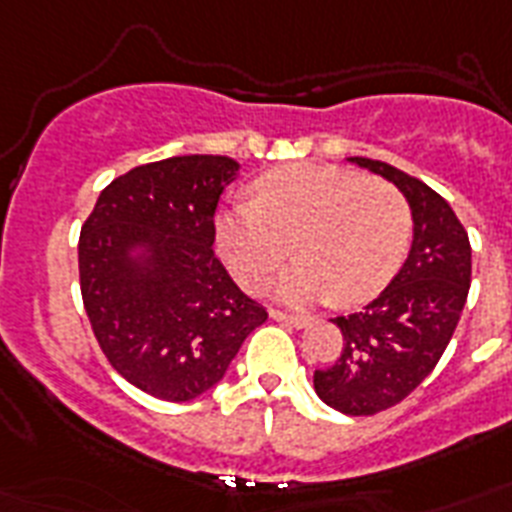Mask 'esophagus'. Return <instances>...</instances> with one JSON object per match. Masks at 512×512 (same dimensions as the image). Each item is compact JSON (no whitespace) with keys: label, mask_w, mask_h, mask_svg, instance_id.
Instances as JSON below:
<instances>
[{"label":"esophagus","mask_w":512,"mask_h":512,"mask_svg":"<svg viewBox=\"0 0 512 512\" xmlns=\"http://www.w3.org/2000/svg\"><path fill=\"white\" fill-rule=\"evenodd\" d=\"M271 319L273 321H281V324H289V327H305V316H300V313H287V311H276L273 308L271 311Z\"/></svg>","instance_id":"obj_1"}]
</instances>
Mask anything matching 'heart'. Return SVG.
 I'll return each instance as SVG.
<instances>
[{
	"label": "heart",
	"mask_w": 512,
	"mask_h": 512,
	"mask_svg": "<svg viewBox=\"0 0 512 512\" xmlns=\"http://www.w3.org/2000/svg\"><path fill=\"white\" fill-rule=\"evenodd\" d=\"M255 204L217 215V249L247 289L263 287L289 255L276 295L305 305L335 295L364 303L388 287L412 239V209L396 185L332 164H287L252 183Z\"/></svg>",
	"instance_id": "obj_1"
}]
</instances>
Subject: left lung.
I'll use <instances>...</instances> for the list:
<instances>
[{
  "instance_id": "1",
  "label": "left lung",
  "mask_w": 512,
  "mask_h": 512,
  "mask_svg": "<svg viewBox=\"0 0 512 512\" xmlns=\"http://www.w3.org/2000/svg\"><path fill=\"white\" fill-rule=\"evenodd\" d=\"M358 167L396 183L412 207V252L364 311L332 319L342 350L313 372L327 406L350 417L385 412L404 401L444 356L470 289L468 231L430 185L385 162L353 156Z\"/></svg>"
}]
</instances>
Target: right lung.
Returning a JSON list of instances; mask_svg holds the SVG:
<instances>
[{
	"label": "right lung",
	"instance_id": "right-lung-1",
	"mask_svg": "<svg viewBox=\"0 0 512 512\" xmlns=\"http://www.w3.org/2000/svg\"><path fill=\"white\" fill-rule=\"evenodd\" d=\"M239 164L172 156L100 191L79 233V287L92 335L124 380L162 401H191L223 380L268 319L217 260L215 209ZM146 246V261L129 252Z\"/></svg>",
	"mask_w": 512,
	"mask_h": 512
}]
</instances>
